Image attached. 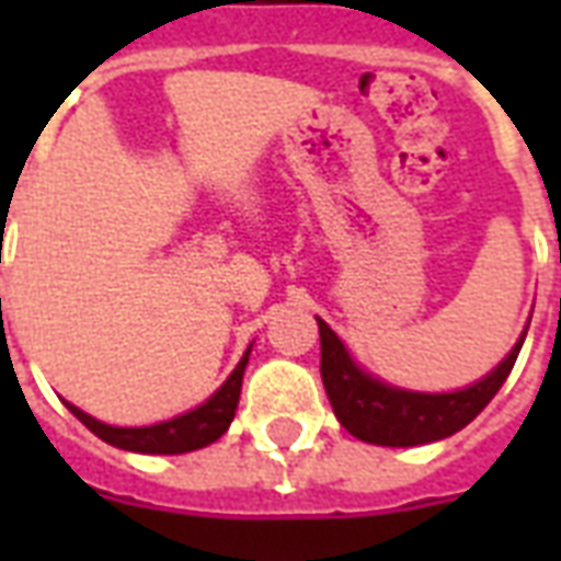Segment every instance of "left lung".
I'll return each mask as SVG.
<instances>
[{"label": "left lung", "instance_id": "obj_1", "mask_svg": "<svg viewBox=\"0 0 561 561\" xmlns=\"http://www.w3.org/2000/svg\"><path fill=\"white\" fill-rule=\"evenodd\" d=\"M529 330V328H526ZM321 333V381L340 423L360 442L385 447H414L459 433L486 409L517 364L526 333L493 373L457 393H412L366 376L345 352L340 336L318 318Z\"/></svg>", "mask_w": 561, "mask_h": 561}]
</instances>
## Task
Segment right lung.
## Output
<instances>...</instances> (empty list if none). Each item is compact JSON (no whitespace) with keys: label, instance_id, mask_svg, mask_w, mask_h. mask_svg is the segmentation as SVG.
I'll return each mask as SVG.
<instances>
[{"label":"right lung","instance_id":"1","mask_svg":"<svg viewBox=\"0 0 561 561\" xmlns=\"http://www.w3.org/2000/svg\"><path fill=\"white\" fill-rule=\"evenodd\" d=\"M245 364H249V352L243 354V360L237 364L231 378L204 405H197L195 412L180 414L173 421L156 423V426H107V423L95 421L90 414L75 409L71 402H66V405L68 412L107 445L135 450V454H188L197 447L213 445L216 438L228 433L233 414H237V402H240Z\"/></svg>","mask_w":561,"mask_h":561}]
</instances>
